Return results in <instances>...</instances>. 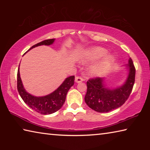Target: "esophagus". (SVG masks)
Returning <instances> with one entry per match:
<instances>
[{
	"label": "esophagus",
	"instance_id": "34e87169",
	"mask_svg": "<svg viewBox=\"0 0 150 150\" xmlns=\"http://www.w3.org/2000/svg\"><path fill=\"white\" fill-rule=\"evenodd\" d=\"M75 83H79L81 82H82V81H83V79L82 77H76L75 79Z\"/></svg>",
	"mask_w": 150,
	"mask_h": 150
}]
</instances>
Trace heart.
<instances>
[{"instance_id":"b5f03b06","label":"heart","mask_w":150,"mask_h":150,"mask_svg":"<svg viewBox=\"0 0 150 150\" xmlns=\"http://www.w3.org/2000/svg\"><path fill=\"white\" fill-rule=\"evenodd\" d=\"M108 54V50L105 48L96 46L83 51L79 57V60L82 63H93L103 59L88 68V73L93 77H98L103 75L112 67L115 62V57Z\"/></svg>"}]
</instances>
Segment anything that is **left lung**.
Returning a JSON list of instances; mask_svg holds the SVG:
<instances>
[{"mask_svg":"<svg viewBox=\"0 0 150 150\" xmlns=\"http://www.w3.org/2000/svg\"><path fill=\"white\" fill-rule=\"evenodd\" d=\"M127 70L123 84L108 87L106 78H96L87 81L85 101L88 107L98 112H108L121 106L130 96L135 81L136 70L131 58L124 65Z\"/></svg>","mask_w":150,"mask_h":150,"instance_id":"left-lung-1","label":"left lung"}]
</instances>
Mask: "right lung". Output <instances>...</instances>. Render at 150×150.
Wrapping results in <instances>:
<instances>
[{"instance_id":"obj_1","label":"right lung","mask_w":150,"mask_h":150,"mask_svg":"<svg viewBox=\"0 0 150 150\" xmlns=\"http://www.w3.org/2000/svg\"><path fill=\"white\" fill-rule=\"evenodd\" d=\"M55 40V39L44 40V41L33 45L31 48H30L28 51L35 47L40 46V45H52L54 43ZM74 76L68 77L63 81V82L59 87L54 91H53L52 93L45 96H36L31 95L25 89L21 77H20L19 65L17 73V88L22 100L28 106H29V107L40 114L47 115L55 112L62 107L65 101L66 95H67L68 91L74 85Z\"/></svg>"}]
</instances>
